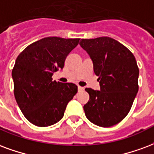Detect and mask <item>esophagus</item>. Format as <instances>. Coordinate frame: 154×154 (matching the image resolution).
Returning <instances> with one entry per match:
<instances>
[{"instance_id": "34e87169", "label": "esophagus", "mask_w": 154, "mask_h": 154, "mask_svg": "<svg viewBox=\"0 0 154 154\" xmlns=\"http://www.w3.org/2000/svg\"><path fill=\"white\" fill-rule=\"evenodd\" d=\"M84 91V87L82 86H78V91Z\"/></svg>"}]
</instances>
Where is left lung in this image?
Returning a JSON list of instances; mask_svg holds the SVG:
<instances>
[{
	"label": "left lung",
	"instance_id": "obj_1",
	"mask_svg": "<svg viewBox=\"0 0 154 154\" xmlns=\"http://www.w3.org/2000/svg\"><path fill=\"white\" fill-rule=\"evenodd\" d=\"M80 45L91 57L100 91L86 88L90 100L84 105L86 118L94 125L109 127L128 114L137 94L139 68L134 54L108 36L82 39Z\"/></svg>",
	"mask_w": 154,
	"mask_h": 154
}]
</instances>
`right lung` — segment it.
<instances>
[{
	"instance_id": "1",
	"label": "right lung",
	"mask_w": 154,
	"mask_h": 154,
	"mask_svg": "<svg viewBox=\"0 0 154 154\" xmlns=\"http://www.w3.org/2000/svg\"><path fill=\"white\" fill-rule=\"evenodd\" d=\"M79 40L45 37L17 57L12 70L14 94L23 114L35 126L45 127L61 120L67 104L77 94L75 84L57 82L52 75L63 69L66 57Z\"/></svg>"
}]
</instances>
